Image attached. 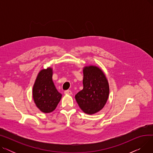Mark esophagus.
I'll list each match as a JSON object with an SVG mask.
<instances>
[{
    "mask_svg": "<svg viewBox=\"0 0 153 153\" xmlns=\"http://www.w3.org/2000/svg\"><path fill=\"white\" fill-rule=\"evenodd\" d=\"M64 94H65L66 95H71L72 94V92L69 90H68V91H64Z\"/></svg>",
    "mask_w": 153,
    "mask_h": 153,
    "instance_id": "34e87169",
    "label": "esophagus"
}]
</instances>
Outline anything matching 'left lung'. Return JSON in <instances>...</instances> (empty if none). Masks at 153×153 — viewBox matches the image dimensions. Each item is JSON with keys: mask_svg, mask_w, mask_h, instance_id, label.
Returning <instances> with one entry per match:
<instances>
[{"mask_svg": "<svg viewBox=\"0 0 153 153\" xmlns=\"http://www.w3.org/2000/svg\"><path fill=\"white\" fill-rule=\"evenodd\" d=\"M83 89L75 96L78 105L85 114L93 115L100 111L109 97L110 87L103 71L94 65L83 68Z\"/></svg>", "mask_w": 153, "mask_h": 153, "instance_id": "1", "label": "left lung"}]
</instances>
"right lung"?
Returning <instances> with one entry per match:
<instances>
[{
    "label": "right lung",
    "mask_w": 153,
    "mask_h": 153,
    "mask_svg": "<svg viewBox=\"0 0 153 153\" xmlns=\"http://www.w3.org/2000/svg\"><path fill=\"white\" fill-rule=\"evenodd\" d=\"M53 68L48 67L40 71L33 86V99L36 107L43 113H51L60 102V94L53 83Z\"/></svg>",
    "instance_id": "add662e5"
}]
</instances>
